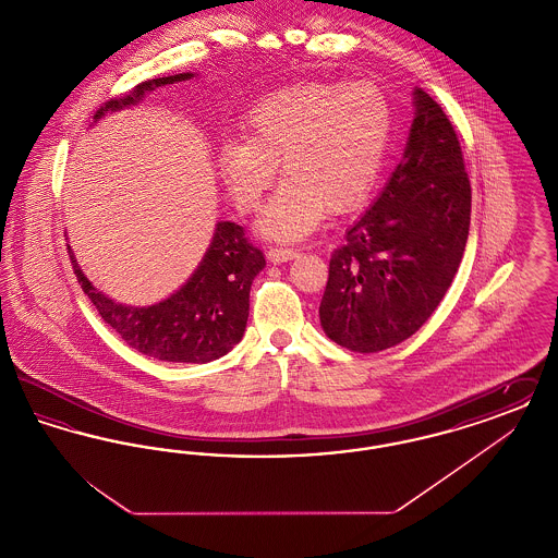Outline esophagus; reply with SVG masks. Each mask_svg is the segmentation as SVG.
I'll use <instances>...</instances> for the list:
<instances>
[{
    "label": "esophagus",
    "instance_id": "esophagus-1",
    "mask_svg": "<svg viewBox=\"0 0 558 558\" xmlns=\"http://www.w3.org/2000/svg\"><path fill=\"white\" fill-rule=\"evenodd\" d=\"M294 257H296L294 248H282V246H269L267 248V259L271 264H284V262H291Z\"/></svg>",
    "mask_w": 558,
    "mask_h": 558
}]
</instances>
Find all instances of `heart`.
Instances as JSON below:
<instances>
[{
	"label": "heart",
	"instance_id": "1",
	"mask_svg": "<svg viewBox=\"0 0 558 558\" xmlns=\"http://www.w3.org/2000/svg\"><path fill=\"white\" fill-rule=\"evenodd\" d=\"M393 130L391 105L368 81H303L266 96L244 123V142H226L217 165L242 211L262 205L280 162L287 180L259 230L296 240L324 213L357 209L376 184Z\"/></svg>",
	"mask_w": 558,
	"mask_h": 558
}]
</instances>
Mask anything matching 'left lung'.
I'll use <instances>...</instances> for the list:
<instances>
[{
  "label": "left lung",
  "instance_id": "8db88e82",
  "mask_svg": "<svg viewBox=\"0 0 558 558\" xmlns=\"http://www.w3.org/2000/svg\"><path fill=\"white\" fill-rule=\"evenodd\" d=\"M414 105L403 159L328 266L319 322L355 353L399 345L430 318L469 239L471 182L458 135L425 89Z\"/></svg>",
  "mask_w": 558,
  "mask_h": 558
}]
</instances>
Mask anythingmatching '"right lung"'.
<instances>
[{"label": "right lung", "mask_w": 558, "mask_h": 558, "mask_svg": "<svg viewBox=\"0 0 558 558\" xmlns=\"http://www.w3.org/2000/svg\"><path fill=\"white\" fill-rule=\"evenodd\" d=\"M190 77L192 73H180L142 81L128 94L110 98L94 119H100L108 110L132 107L159 85ZM69 255L81 289L128 345L160 362L186 364H207L239 343L248 319L251 284L266 266L264 251L244 236V228L221 221L215 228L207 255L180 291L150 307H128L96 291L83 276L71 248Z\"/></svg>", "instance_id": "1"}]
</instances>
